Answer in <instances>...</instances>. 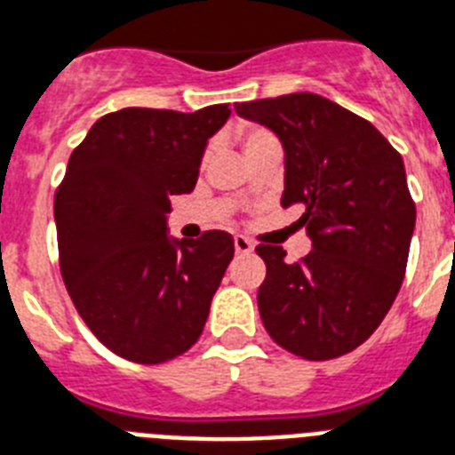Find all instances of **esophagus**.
Instances as JSON below:
<instances>
[{
    "label": "esophagus",
    "mask_w": 455,
    "mask_h": 455,
    "mask_svg": "<svg viewBox=\"0 0 455 455\" xmlns=\"http://www.w3.org/2000/svg\"><path fill=\"white\" fill-rule=\"evenodd\" d=\"M234 245L238 254H250V251H254V243L250 238H245V235H235Z\"/></svg>",
    "instance_id": "1"
}]
</instances>
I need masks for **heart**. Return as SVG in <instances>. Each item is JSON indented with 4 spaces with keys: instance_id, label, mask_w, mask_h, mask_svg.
<instances>
[{
    "instance_id": "obj_1",
    "label": "heart",
    "mask_w": 455,
    "mask_h": 455,
    "mask_svg": "<svg viewBox=\"0 0 455 455\" xmlns=\"http://www.w3.org/2000/svg\"><path fill=\"white\" fill-rule=\"evenodd\" d=\"M240 140H243L245 152L257 150V148H263V145H277L273 133L261 127H243L240 129Z\"/></svg>"
}]
</instances>
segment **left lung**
I'll use <instances>...</instances> for the list:
<instances>
[{"label":"left lung","instance_id":"8db88e82","mask_svg":"<svg viewBox=\"0 0 455 455\" xmlns=\"http://www.w3.org/2000/svg\"><path fill=\"white\" fill-rule=\"evenodd\" d=\"M284 148L282 205L303 204L299 220L310 254L286 261L259 245L266 280L257 303L270 338L307 361L363 345L403 284L416 208L403 156L368 120L312 92L235 104Z\"/></svg>","mask_w":455,"mask_h":455}]
</instances>
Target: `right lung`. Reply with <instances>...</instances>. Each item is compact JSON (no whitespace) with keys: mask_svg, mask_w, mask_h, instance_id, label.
<instances>
[{"mask_svg":"<svg viewBox=\"0 0 455 455\" xmlns=\"http://www.w3.org/2000/svg\"><path fill=\"white\" fill-rule=\"evenodd\" d=\"M227 104L196 113L122 108L92 124L55 194L64 284L92 333L117 356L156 365L201 338L234 259L227 231L169 235L171 196L198 180Z\"/></svg>","mask_w":455,"mask_h":455,"instance_id":"obj_1","label":"right lung"}]
</instances>
